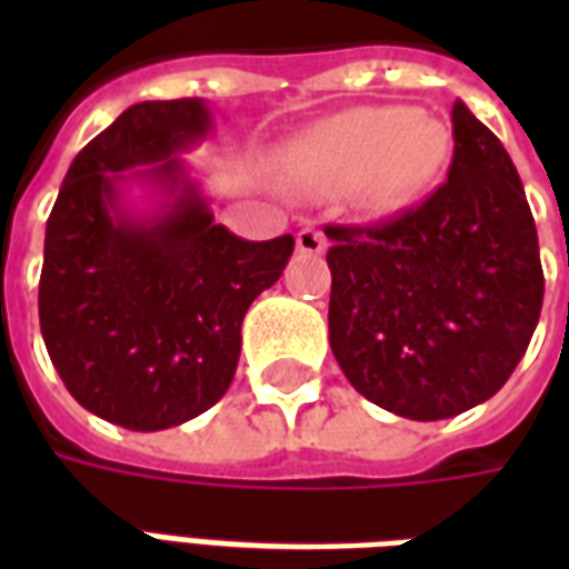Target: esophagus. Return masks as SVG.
Wrapping results in <instances>:
<instances>
[{"label":"esophagus","instance_id":"esophagus-1","mask_svg":"<svg viewBox=\"0 0 569 569\" xmlns=\"http://www.w3.org/2000/svg\"><path fill=\"white\" fill-rule=\"evenodd\" d=\"M296 247L298 252H305V256H322L326 252V234H322L320 228H301L296 234Z\"/></svg>","mask_w":569,"mask_h":569}]
</instances>
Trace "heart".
I'll use <instances>...</instances> for the list:
<instances>
[{
  "label": "heart",
  "instance_id": "b5f03b06",
  "mask_svg": "<svg viewBox=\"0 0 569 569\" xmlns=\"http://www.w3.org/2000/svg\"><path fill=\"white\" fill-rule=\"evenodd\" d=\"M451 158V130L418 109L359 106L329 116L277 151V170L383 219L415 207Z\"/></svg>",
  "mask_w": 569,
  "mask_h": 569
}]
</instances>
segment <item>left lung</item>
<instances>
[{
  "mask_svg": "<svg viewBox=\"0 0 569 569\" xmlns=\"http://www.w3.org/2000/svg\"><path fill=\"white\" fill-rule=\"evenodd\" d=\"M453 158L418 210L329 224V345L347 381L408 420H445L509 381L542 310L533 212L509 151L453 103Z\"/></svg>",
  "mask_w": 569,
  "mask_h": 569,
  "instance_id": "obj_1",
  "label": "left lung"
}]
</instances>
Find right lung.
Masks as SVG:
<instances>
[{"mask_svg": "<svg viewBox=\"0 0 569 569\" xmlns=\"http://www.w3.org/2000/svg\"><path fill=\"white\" fill-rule=\"evenodd\" d=\"M212 128L203 100L124 109L69 163L44 228L39 322L76 402L137 432L179 427L224 396L249 305L280 280L296 237L216 224L179 151ZM140 181L159 207L137 213Z\"/></svg>", "mask_w": 569, "mask_h": 569, "instance_id": "1", "label": "right lung"}]
</instances>
